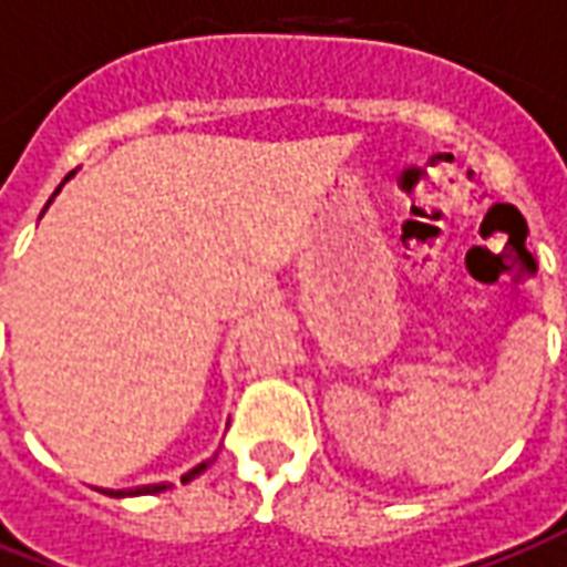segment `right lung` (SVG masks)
Returning a JSON list of instances; mask_svg holds the SVG:
<instances>
[{
	"mask_svg": "<svg viewBox=\"0 0 567 567\" xmlns=\"http://www.w3.org/2000/svg\"><path fill=\"white\" fill-rule=\"evenodd\" d=\"M70 177H73V174H66V181H70ZM61 187L54 189V196L61 193ZM49 205H51V199H49ZM49 205H45V208H49ZM208 463L212 461H202L199 466H193V470H189L187 476L181 478V482H189V478H196L199 473H205V470H208ZM168 488H172V482H159V485H141V488H125V491H104V494H110V497H137V494H159V491H168Z\"/></svg>",
	"mask_w": 567,
	"mask_h": 567,
	"instance_id": "obj_1",
	"label": "right lung"
}]
</instances>
